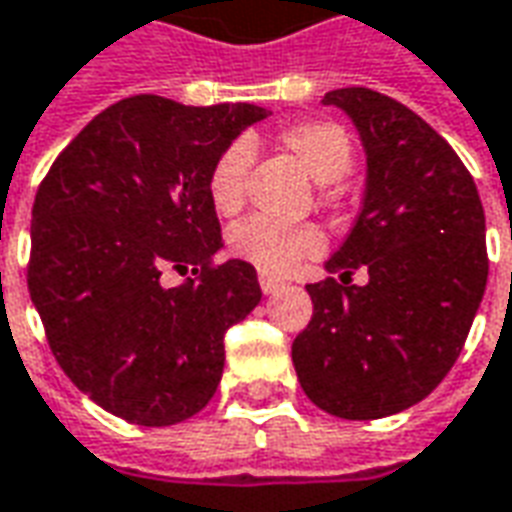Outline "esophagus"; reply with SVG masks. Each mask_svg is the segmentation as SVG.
<instances>
[{"mask_svg": "<svg viewBox=\"0 0 512 512\" xmlns=\"http://www.w3.org/2000/svg\"><path fill=\"white\" fill-rule=\"evenodd\" d=\"M259 286H262L264 295H275L284 284H281L278 278H270V275H259Z\"/></svg>", "mask_w": 512, "mask_h": 512, "instance_id": "obj_1", "label": "esophagus"}]
</instances>
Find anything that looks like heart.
I'll return each mask as SVG.
<instances>
[{
	"label": "heart",
	"mask_w": 512,
	"mask_h": 512,
	"mask_svg": "<svg viewBox=\"0 0 512 512\" xmlns=\"http://www.w3.org/2000/svg\"><path fill=\"white\" fill-rule=\"evenodd\" d=\"M275 140L317 184L339 181L353 162L350 134L333 121L289 123ZM250 159L253 151L248 140H234L215 159L206 179V192L217 215H237L245 204ZM228 248L237 259L256 267L262 275H284L303 256L320 250V234L311 226H289L275 223L270 217H248L228 231Z\"/></svg>",
	"instance_id": "obj_1"
}]
</instances>
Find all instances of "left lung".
Here are the masks:
<instances>
[{
  "instance_id": "8db88e82",
  "label": "left lung",
  "mask_w": 512,
  "mask_h": 512,
  "mask_svg": "<svg viewBox=\"0 0 512 512\" xmlns=\"http://www.w3.org/2000/svg\"><path fill=\"white\" fill-rule=\"evenodd\" d=\"M358 129L364 204L308 284L314 317L292 344L306 397L339 419H383L422 402L458 361L488 281L485 212L447 140L369 88L325 93ZM364 266L370 281L350 285Z\"/></svg>"
}]
</instances>
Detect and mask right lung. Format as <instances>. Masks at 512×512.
Here are the masks:
<instances>
[{"label": "right lung", "mask_w": 512, "mask_h": 512, "mask_svg": "<svg viewBox=\"0 0 512 512\" xmlns=\"http://www.w3.org/2000/svg\"><path fill=\"white\" fill-rule=\"evenodd\" d=\"M256 104L184 107L132 96L76 134L32 204L30 284L57 364L112 416L168 427L204 411L223 378V336L262 300L223 248L206 179ZM168 266L195 279L161 286Z\"/></svg>", "instance_id": "right-lung-1"}]
</instances>
